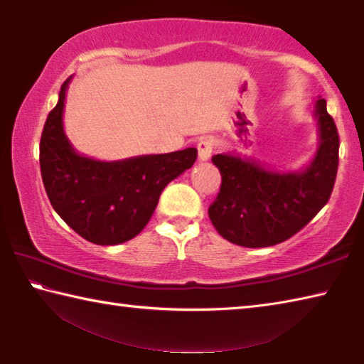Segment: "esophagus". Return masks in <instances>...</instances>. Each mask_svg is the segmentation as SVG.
<instances>
[{
  "label": "esophagus",
  "instance_id": "obj_1",
  "mask_svg": "<svg viewBox=\"0 0 364 364\" xmlns=\"http://www.w3.org/2000/svg\"><path fill=\"white\" fill-rule=\"evenodd\" d=\"M213 151V139L212 138H202L199 143H197V156H199L200 162H205V160L210 159Z\"/></svg>",
  "mask_w": 364,
  "mask_h": 364
}]
</instances>
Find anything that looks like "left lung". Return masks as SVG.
Returning <instances> with one entry per match:
<instances>
[{"instance_id":"obj_1","label":"left lung","mask_w":364,"mask_h":364,"mask_svg":"<svg viewBox=\"0 0 364 364\" xmlns=\"http://www.w3.org/2000/svg\"><path fill=\"white\" fill-rule=\"evenodd\" d=\"M313 115L318 149L299 171H278L231 152L212 157L221 188L208 217L226 241L252 249L284 242L328 204L337 175L338 134L321 97Z\"/></svg>"}]
</instances>
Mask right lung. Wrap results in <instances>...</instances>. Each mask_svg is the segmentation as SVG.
Returning a JSON list of instances; mask_svg holds the SVG:
<instances>
[{"label":"right lung","mask_w":364,"mask_h":364,"mask_svg":"<svg viewBox=\"0 0 364 364\" xmlns=\"http://www.w3.org/2000/svg\"><path fill=\"white\" fill-rule=\"evenodd\" d=\"M49 112L40 141V167L54 210L73 231L97 245L130 241L144 230L164 188L197 159L196 147L123 160H96L78 154L64 132L65 93Z\"/></svg>","instance_id":"right-lung-1"}]
</instances>
